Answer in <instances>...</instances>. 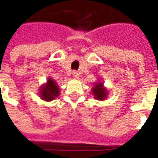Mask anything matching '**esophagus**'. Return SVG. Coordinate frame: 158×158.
Returning a JSON list of instances; mask_svg holds the SVG:
<instances>
[{
	"label": "esophagus",
	"mask_w": 158,
	"mask_h": 158,
	"mask_svg": "<svg viewBox=\"0 0 158 158\" xmlns=\"http://www.w3.org/2000/svg\"><path fill=\"white\" fill-rule=\"evenodd\" d=\"M73 76L74 77V79H78L79 77V73L77 71H73Z\"/></svg>",
	"instance_id": "obj_1"
}]
</instances>
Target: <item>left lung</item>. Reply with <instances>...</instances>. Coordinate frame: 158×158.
<instances>
[{
    "label": "left lung",
    "mask_w": 158,
    "mask_h": 158,
    "mask_svg": "<svg viewBox=\"0 0 158 158\" xmlns=\"http://www.w3.org/2000/svg\"><path fill=\"white\" fill-rule=\"evenodd\" d=\"M92 91V95L94 96V98L98 101H104L106 99L107 95H108V90L106 87H104L103 83L100 81V79H98V81L94 84V86L91 89Z\"/></svg>",
    "instance_id": "1"
}]
</instances>
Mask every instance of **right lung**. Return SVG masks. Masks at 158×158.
<instances>
[{
  "mask_svg": "<svg viewBox=\"0 0 158 158\" xmlns=\"http://www.w3.org/2000/svg\"><path fill=\"white\" fill-rule=\"evenodd\" d=\"M60 94L57 84L52 78H48L46 83L42 85L40 89V97L44 101L51 102L55 100Z\"/></svg>",
  "mask_w": 158,
  "mask_h": 158,
  "instance_id": "1",
  "label": "right lung"
}]
</instances>
